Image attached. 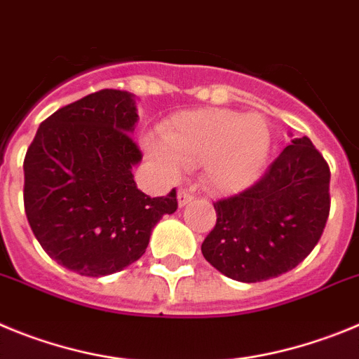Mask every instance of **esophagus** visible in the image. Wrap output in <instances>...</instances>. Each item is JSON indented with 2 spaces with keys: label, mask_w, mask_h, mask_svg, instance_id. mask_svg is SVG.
Segmentation results:
<instances>
[{
  "label": "esophagus",
  "mask_w": 359,
  "mask_h": 359,
  "mask_svg": "<svg viewBox=\"0 0 359 359\" xmlns=\"http://www.w3.org/2000/svg\"><path fill=\"white\" fill-rule=\"evenodd\" d=\"M177 200H179L180 208H184V205H187L189 202H193V200H195V196L187 191V189H180V191L177 193Z\"/></svg>",
  "instance_id": "1"
}]
</instances>
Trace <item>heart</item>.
<instances>
[{
	"label": "heart",
	"mask_w": 359,
	"mask_h": 359,
	"mask_svg": "<svg viewBox=\"0 0 359 359\" xmlns=\"http://www.w3.org/2000/svg\"><path fill=\"white\" fill-rule=\"evenodd\" d=\"M163 144L148 141L150 156L170 173L203 164L205 182L238 193L256 182L270 154V128L257 114L229 109L184 112L161 127Z\"/></svg>",
	"instance_id": "1"
}]
</instances>
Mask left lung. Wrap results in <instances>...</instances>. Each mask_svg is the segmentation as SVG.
Here are the masks:
<instances>
[{
	"label": "left lung",
	"mask_w": 359,
	"mask_h": 359,
	"mask_svg": "<svg viewBox=\"0 0 359 359\" xmlns=\"http://www.w3.org/2000/svg\"><path fill=\"white\" fill-rule=\"evenodd\" d=\"M331 172L308 137L292 140L248 189L215 203L203 257L240 283L279 277L304 261L329 216Z\"/></svg>",
	"instance_id": "8db88e82"
}]
</instances>
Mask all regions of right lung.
Segmentation results:
<instances>
[{"instance_id":"obj_1","label":"right lung","mask_w":359,"mask_h":359,"mask_svg":"<svg viewBox=\"0 0 359 359\" xmlns=\"http://www.w3.org/2000/svg\"><path fill=\"white\" fill-rule=\"evenodd\" d=\"M135 96L93 93L37 128L25 157V212L41 247L64 268L103 277L140 259L151 229L177 211L175 189L150 198L132 168L143 159L130 134Z\"/></svg>"}]
</instances>
